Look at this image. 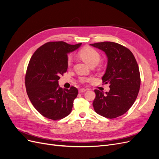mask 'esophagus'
I'll use <instances>...</instances> for the list:
<instances>
[{"instance_id": "34e87169", "label": "esophagus", "mask_w": 159, "mask_h": 159, "mask_svg": "<svg viewBox=\"0 0 159 159\" xmlns=\"http://www.w3.org/2000/svg\"><path fill=\"white\" fill-rule=\"evenodd\" d=\"M87 90H88V89H84V88H81V89H80L79 90V92H80V93H84V92H85V91H86Z\"/></svg>"}]
</instances>
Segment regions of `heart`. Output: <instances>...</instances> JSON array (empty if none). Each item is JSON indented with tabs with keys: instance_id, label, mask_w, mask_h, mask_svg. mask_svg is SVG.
I'll return each instance as SVG.
<instances>
[{
	"instance_id": "b5f03b06",
	"label": "heart",
	"mask_w": 159,
	"mask_h": 159,
	"mask_svg": "<svg viewBox=\"0 0 159 159\" xmlns=\"http://www.w3.org/2000/svg\"><path fill=\"white\" fill-rule=\"evenodd\" d=\"M80 56L85 61L91 66L93 65H97L100 61V55L99 53L95 50L91 48H86L81 50L79 53ZM72 63V57L69 56L68 58V64L70 66ZM89 78H81L80 81L81 82H85V81H89Z\"/></svg>"
}]
</instances>
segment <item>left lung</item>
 <instances>
[{"label":"left lung","mask_w":159,"mask_h":159,"mask_svg":"<svg viewBox=\"0 0 159 159\" xmlns=\"http://www.w3.org/2000/svg\"><path fill=\"white\" fill-rule=\"evenodd\" d=\"M90 45L104 52L107 57L102 80L110 88L105 93L95 90L94 110L105 117L116 118L125 113L137 99L141 85L138 64L133 53L117 43L103 42Z\"/></svg>","instance_id":"obj_1"}]
</instances>
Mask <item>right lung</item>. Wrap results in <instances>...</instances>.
I'll list each match as a JSON object with an SVG mask.
<instances>
[{
    "label": "right lung",
    "mask_w": 159,
    "mask_h": 159,
    "mask_svg": "<svg viewBox=\"0 0 159 159\" xmlns=\"http://www.w3.org/2000/svg\"><path fill=\"white\" fill-rule=\"evenodd\" d=\"M81 45L47 42L30 58L25 77L26 92L33 106L48 119H63L71 111L78 90L75 87L62 89L58 80L68 70V54Z\"/></svg>",
    "instance_id": "right-lung-1"
}]
</instances>
